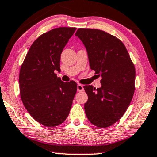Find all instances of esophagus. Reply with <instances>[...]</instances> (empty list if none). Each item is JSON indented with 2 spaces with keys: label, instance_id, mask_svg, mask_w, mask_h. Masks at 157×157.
<instances>
[{
  "label": "esophagus",
  "instance_id": "obj_1",
  "mask_svg": "<svg viewBox=\"0 0 157 157\" xmlns=\"http://www.w3.org/2000/svg\"><path fill=\"white\" fill-rule=\"evenodd\" d=\"M83 90H84V88H83V85H80V84L77 85V91H79V92H81V91H83Z\"/></svg>",
  "mask_w": 157,
  "mask_h": 157
}]
</instances>
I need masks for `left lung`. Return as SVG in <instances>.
I'll list each match as a JSON object with an SVG mask.
<instances>
[{
	"mask_svg": "<svg viewBox=\"0 0 157 157\" xmlns=\"http://www.w3.org/2000/svg\"><path fill=\"white\" fill-rule=\"evenodd\" d=\"M75 35L84 44L90 67L101 77V87L83 88L88 96L84 105L89 121L98 128L112 125L123 116L135 90L136 69L125 46L100 29L80 28Z\"/></svg>",
	"mask_w": 157,
	"mask_h": 157,
	"instance_id": "8db88e82",
	"label": "left lung"
}]
</instances>
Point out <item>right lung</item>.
I'll return each mask as SVG.
<instances>
[{
	"instance_id": "1",
	"label": "right lung",
	"mask_w": 157,
	"mask_h": 157,
	"mask_svg": "<svg viewBox=\"0 0 157 157\" xmlns=\"http://www.w3.org/2000/svg\"><path fill=\"white\" fill-rule=\"evenodd\" d=\"M75 27H59L40 35L29 48L19 72V88L24 106L40 124L58 126L66 120L77 92L75 81L64 82L61 72L63 49Z\"/></svg>"
}]
</instances>
